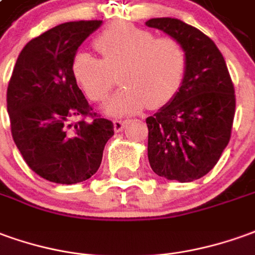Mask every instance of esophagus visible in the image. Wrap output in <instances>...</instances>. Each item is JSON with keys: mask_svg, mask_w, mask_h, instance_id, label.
<instances>
[{"mask_svg": "<svg viewBox=\"0 0 255 255\" xmlns=\"http://www.w3.org/2000/svg\"><path fill=\"white\" fill-rule=\"evenodd\" d=\"M126 125H128V121H124V119H115V121H114V129H115V131H121Z\"/></svg>", "mask_w": 255, "mask_h": 255, "instance_id": "34e87169", "label": "esophagus"}]
</instances>
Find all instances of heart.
Instances as JSON below:
<instances>
[{
    "label": "heart",
    "mask_w": 255,
    "mask_h": 255,
    "mask_svg": "<svg viewBox=\"0 0 255 255\" xmlns=\"http://www.w3.org/2000/svg\"><path fill=\"white\" fill-rule=\"evenodd\" d=\"M103 59L80 52L72 61V75L86 96L103 103L119 72L124 89L105 105L115 115H133L145 108H162L178 96L189 68L184 45L173 37H155L133 24L114 23L94 40Z\"/></svg>",
    "instance_id": "heart-1"
}]
</instances>
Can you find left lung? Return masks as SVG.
<instances>
[{
	"instance_id": "1",
	"label": "left lung",
	"mask_w": 255,
	"mask_h": 255,
	"mask_svg": "<svg viewBox=\"0 0 255 255\" xmlns=\"http://www.w3.org/2000/svg\"><path fill=\"white\" fill-rule=\"evenodd\" d=\"M145 24L179 40L189 55L178 96L145 119L150 166L168 180L193 182L217 165L231 140L233 82L221 51L203 31L173 17H155Z\"/></svg>"
}]
</instances>
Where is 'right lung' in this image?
Listing matches in <instances>:
<instances>
[{"instance_id":"right-lung-1","label":"right lung","mask_w":255,"mask_h":255,"mask_svg":"<svg viewBox=\"0 0 255 255\" xmlns=\"http://www.w3.org/2000/svg\"><path fill=\"white\" fill-rule=\"evenodd\" d=\"M103 20L58 24L30 40L17 57L6 108L15 144L31 171L73 184L98 171L114 124L93 112L72 75L77 48ZM72 117H82L75 125Z\"/></svg>"}]
</instances>
